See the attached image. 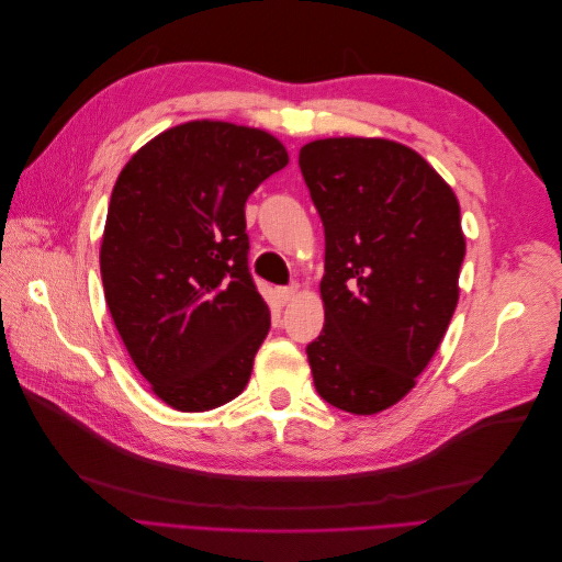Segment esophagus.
I'll use <instances>...</instances> for the list:
<instances>
[{
    "label": "esophagus",
    "mask_w": 562,
    "mask_h": 562,
    "mask_svg": "<svg viewBox=\"0 0 562 562\" xmlns=\"http://www.w3.org/2000/svg\"><path fill=\"white\" fill-rule=\"evenodd\" d=\"M297 283H291V285H283V288H279V300L285 304V302H291V300H295V295H297Z\"/></svg>",
    "instance_id": "obj_1"
}]
</instances>
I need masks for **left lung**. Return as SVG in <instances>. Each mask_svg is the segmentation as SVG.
<instances>
[{
  "label": "left lung",
  "mask_w": 562,
  "mask_h": 562,
  "mask_svg": "<svg viewBox=\"0 0 562 562\" xmlns=\"http://www.w3.org/2000/svg\"><path fill=\"white\" fill-rule=\"evenodd\" d=\"M300 171L326 234L314 386L339 411L375 415L415 386L450 326L467 252L459 203L394 140H314Z\"/></svg>",
  "instance_id": "obj_1"
}]
</instances>
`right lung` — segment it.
<instances>
[{
  "mask_svg": "<svg viewBox=\"0 0 562 562\" xmlns=\"http://www.w3.org/2000/svg\"><path fill=\"white\" fill-rule=\"evenodd\" d=\"M288 164L260 128H168L119 173L100 246L114 326L151 391L203 413L246 389L269 333L248 269L246 201Z\"/></svg>",
  "mask_w": 562,
  "mask_h": 562,
  "instance_id": "right-lung-1",
  "label": "right lung"
}]
</instances>
